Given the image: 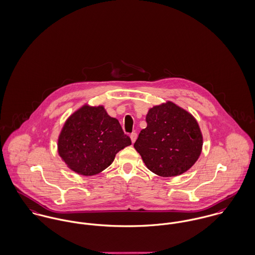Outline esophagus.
<instances>
[{
    "label": "esophagus",
    "mask_w": 255,
    "mask_h": 255,
    "mask_svg": "<svg viewBox=\"0 0 255 255\" xmlns=\"http://www.w3.org/2000/svg\"><path fill=\"white\" fill-rule=\"evenodd\" d=\"M137 133H132L131 135H130V137H131V140H132V142L134 143L135 141H136V139H137Z\"/></svg>",
    "instance_id": "esophagus-1"
}]
</instances>
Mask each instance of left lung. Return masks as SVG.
Returning a JSON list of instances; mask_svg holds the SVG:
<instances>
[{
	"label": "left lung",
	"instance_id": "obj_1",
	"mask_svg": "<svg viewBox=\"0 0 255 255\" xmlns=\"http://www.w3.org/2000/svg\"><path fill=\"white\" fill-rule=\"evenodd\" d=\"M146 128L134 143L148 170L158 176H179L198 160L203 136L191 114L167 102L151 108L146 115Z\"/></svg>",
	"mask_w": 255,
	"mask_h": 255
}]
</instances>
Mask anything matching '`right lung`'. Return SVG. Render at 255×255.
Segmentation results:
<instances>
[{"label": "right lung", "mask_w": 255, "mask_h": 255, "mask_svg": "<svg viewBox=\"0 0 255 255\" xmlns=\"http://www.w3.org/2000/svg\"><path fill=\"white\" fill-rule=\"evenodd\" d=\"M131 143L118 119L111 118L103 106L84 105L65 122L59 135L58 153L72 171L94 176Z\"/></svg>", "instance_id": "1"}]
</instances>
